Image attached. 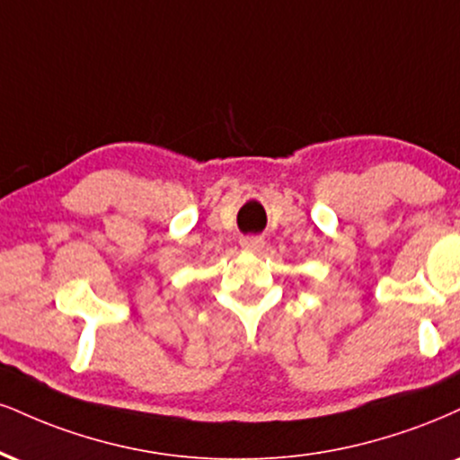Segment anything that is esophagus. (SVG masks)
I'll list each match as a JSON object with an SVG mask.
<instances>
[{
	"label": "esophagus",
	"mask_w": 460,
	"mask_h": 460,
	"mask_svg": "<svg viewBox=\"0 0 460 460\" xmlns=\"http://www.w3.org/2000/svg\"><path fill=\"white\" fill-rule=\"evenodd\" d=\"M240 246L244 248V251H251V252H257L263 248V237H257V235H246L240 240Z\"/></svg>",
	"instance_id": "esophagus-1"
}]
</instances>
